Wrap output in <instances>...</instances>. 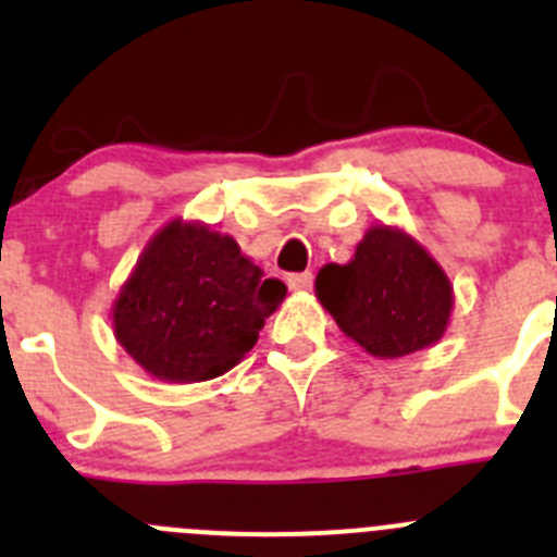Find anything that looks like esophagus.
Instances as JSON below:
<instances>
[{"label":"esophagus","mask_w":557,"mask_h":557,"mask_svg":"<svg viewBox=\"0 0 557 557\" xmlns=\"http://www.w3.org/2000/svg\"><path fill=\"white\" fill-rule=\"evenodd\" d=\"M288 288H290V290H299V294H305V290H310V288H312V272L288 274Z\"/></svg>","instance_id":"esophagus-1"}]
</instances>
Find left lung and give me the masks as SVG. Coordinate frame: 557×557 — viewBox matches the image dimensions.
<instances>
[{
	"label": "left lung",
	"instance_id": "obj_1",
	"mask_svg": "<svg viewBox=\"0 0 557 557\" xmlns=\"http://www.w3.org/2000/svg\"><path fill=\"white\" fill-rule=\"evenodd\" d=\"M315 296L339 332L375 359L430 348L449 326L455 288L441 263L397 225H372L348 263H326Z\"/></svg>",
	"mask_w": 557,
	"mask_h": 557
}]
</instances>
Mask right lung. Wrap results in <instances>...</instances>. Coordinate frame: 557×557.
I'll return each mask as SVG.
<instances>
[{
    "label": "right lung",
    "instance_id": "right-lung-1",
    "mask_svg": "<svg viewBox=\"0 0 557 557\" xmlns=\"http://www.w3.org/2000/svg\"><path fill=\"white\" fill-rule=\"evenodd\" d=\"M283 299L285 285L263 280L234 236L176 218L124 280L113 337L158 381H209L245 359Z\"/></svg>",
    "mask_w": 557,
    "mask_h": 557
}]
</instances>
